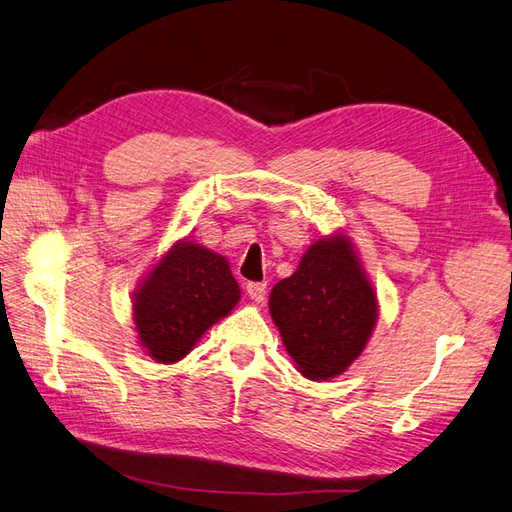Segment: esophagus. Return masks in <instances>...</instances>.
<instances>
[{
    "instance_id": "obj_1",
    "label": "esophagus",
    "mask_w": 512,
    "mask_h": 512,
    "mask_svg": "<svg viewBox=\"0 0 512 512\" xmlns=\"http://www.w3.org/2000/svg\"><path fill=\"white\" fill-rule=\"evenodd\" d=\"M247 295L252 297V301L262 303V301H265V295H267V284L265 282H250V284H247Z\"/></svg>"
}]
</instances>
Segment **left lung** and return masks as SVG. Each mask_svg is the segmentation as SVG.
<instances>
[{
	"label": "left lung",
	"instance_id": "obj_1",
	"mask_svg": "<svg viewBox=\"0 0 512 512\" xmlns=\"http://www.w3.org/2000/svg\"><path fill=\"white\" fill-rule=\"evenodd\" d=\"M269 312L301 375L327 381L366 349L379 301L351 239L336 232L314 241L297 271L273 286Z\"/></svg>",
	"mask_w": 512,
	"mask_h": 512
}]
</instances>
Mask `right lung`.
I'll use <instances>...</instances> for the list:
<instances>
[{
  "instance_id": "right-lung-1",
  "label": "right lung",
  "mask_w": 512,
  "mask_h": 512,
  "mask_svg": "<svg viewBox=\"0 0 512 512\" xmlns=\"http://www.w3.org/2000/svg\"><path fill=\"white\" fill-rule=\"evenodd\" d=\"M241 288L228 260L196 241H176L133 293V323L144 351L159 364L183 359L232 312Z\"/></svg>"
}]
</instances>
